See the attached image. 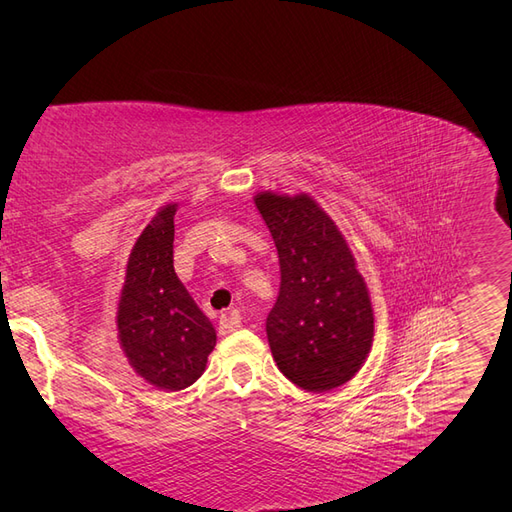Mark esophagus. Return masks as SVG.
I'll use <instances>...</instances> for the list:
<instances>
[{"mask_svg": "<svg viewBox=\"0 0 512 512\" xmlns=\"http://www.w3.org/2000/svg\"><path fill=\"white\" fill-rule=\"evenodd\" d=\"M239 322H241V318H239V314L235 312V309H230V312L222 314L220 316V327H218L220 335H230L232 331L239 327Z\"/></svg>", "mask_w": 512, "mask_h": 512, "instance_id": "34e87169", "label": "esophagus"}]
</instances>
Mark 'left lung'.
<instances>
[{
  "label": "left lung",
  "instance_id": "1",
  "mask_svg": "<svg viewBox=\"0 0 512 512\" xmlns=\"http://www.w3.org/2000/svg\"><path fill=\"white\" fill-rule=\"evenodd\" d=\"M254 203L280 256L267 337L282 374L309 393L352 380L374 344V307L354 254L314 196L258 192Z\"/></svg>",
  "mask_w": 512,
  "mask_h": 512
}]
</instances>
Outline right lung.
<instances>
[{"instance_id":"1","label":"right lung","mask_w":512,"mask_h":512,"mask_svg":"<svg viewBox=\"0 0 512 512\" xmlns=\"http://www.w3.org/2000/svg\"><path fill=\"white\" fill-rule=\"evenodd\" d=\"M177 203H166L136 239L117 303V339L130 367L160 391L194 384L215 348L211 320L173 267Z\"/></svg>"}]
</instances>
